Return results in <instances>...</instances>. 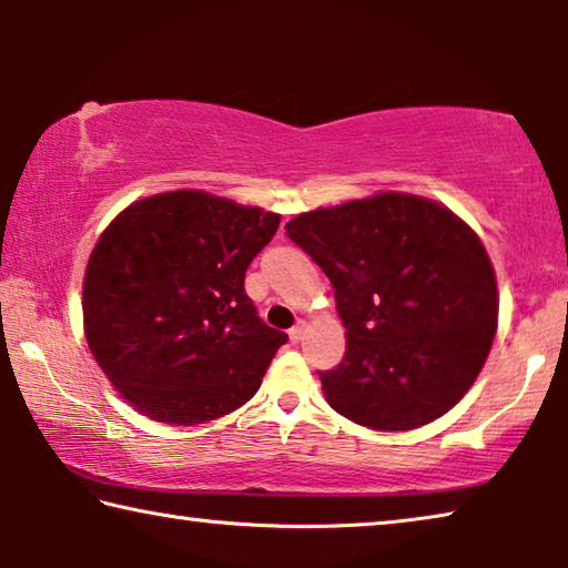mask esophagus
Instances as JSON below:
<instances>
[{
    "label": "esophagus",
    "mask_w": 568,
    "mask_h": 568,
    "mask_svg": "<svg viewBox=\"0 0 568 568\" xmlns=\"http://www.w3.org/2000/svg\"><path fill=\"white\" fill-rule=\"evenodd\" d=\"M287 338H291V343H301L305 338V323H297L295 328L287 331Z\"/></svg>",
    "instance_id": "34e87169"
}]
</instances>
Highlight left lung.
<instances>
[{"instance_id": "1", "label": "left lung", "mask_w": 568, "mask_h": 568, "mask_svg": "<svg viewBox=\"0 0 568 568\" xmlns=\"http://www.w3.org/2000/svg\"><path fill=\"white\" fill-rule=\"evenodd\" d=\"M287 237L335 291L338 368L318 373L341 416L410 430L474 386L498 325L496 273L478 235L434 200L378 192L293 217Z\"/></svg>"}]
</instances>
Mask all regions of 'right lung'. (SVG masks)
I'll return each instance as SVG.
<instances>
[{
	"mask_svg": "<svg viewBox=\"0 0 568 568\" xmlns=\"http://www.w3.org/2000/svg\"><path fill=\"white\" fill-rule=\"evenodd\" d=\"M277 225V213L172 190L104 227L84 271V338L134 410L195 426L255 396L287 335L257 318L245 271Z\"/></svg>",
	"mask_w": 568,
	"mask_h": 568,
	"instance_id": "add662e5",
	"label": "right lung"
}]
</instances>
